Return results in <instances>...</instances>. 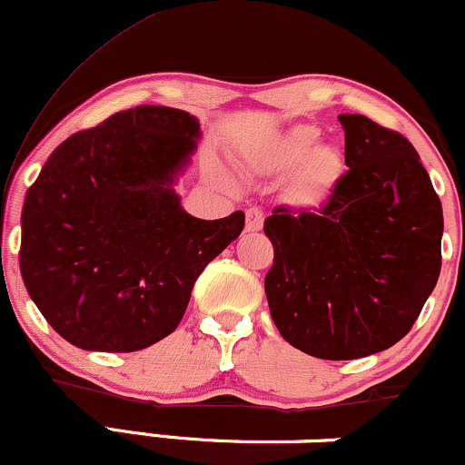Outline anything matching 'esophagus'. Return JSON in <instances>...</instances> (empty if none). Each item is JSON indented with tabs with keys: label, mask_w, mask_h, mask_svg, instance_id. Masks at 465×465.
<instances>
[{
	"label": "esophagus",
	"mask_w": 465,
	"mask_h": 465,
	"mask_svg": "<svg viewBox=\"0 0 465 465\" xmlns=\"http://www.w3.org/2000/svg\"><path fill=\"white\" fill-rule=\"evenodd\" d=\"M264 225V212L258 207H249L247 210V232H260Z\"/></svg>",
	"instance_id": "34e87169"
}]
</instances>
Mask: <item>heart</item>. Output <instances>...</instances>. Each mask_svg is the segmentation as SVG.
I'll return each mask as SVG.
<instances>
[{
  "mask_svg": "<svg viewBox=\"0 0 465 465\" xmlns=\"http://www.w3.org/2000/svg\"><path fill=\"white\" fill-rule=\"evenodd\" d=\"M319 142V131L314 126H297L277 143L271 154L269 165L277 174H288L297 170L291 181V201L297 205H319L330 196L334 185L345 173V159L336 146Z\"/></svg>",
  "mask_w": 465,
  "mask_h": 465,
  "instance_id": "obj_1",
  "label": "heart"
}]
</instances>
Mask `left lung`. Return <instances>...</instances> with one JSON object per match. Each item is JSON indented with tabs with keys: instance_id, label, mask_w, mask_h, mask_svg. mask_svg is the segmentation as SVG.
Masks as SVG:
<instances>
[{
	"instance_id": "8db88e82",
	"label": "left lung",
	"mask_w": 465,
	"mask_h": 465,
	"mask_svg": "<svg viewBox=\"0 0 465 465\" xmlns=\"http://www.w3.org/2000/svg\"><path fill=\"white\" fill-rule=\"evenodd\" d=\"M343 177L319 210L275 207L264 221L271 317L292 348L351 361L413 328L441 269V201L402 133L339 115Z\"/></svg>"
}]
</instances>
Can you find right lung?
<instances>
[{"instance_id": "obj_1", "label": "right lung", "mask_w": 465, "mask_h": 465, "mask_svg": "<svg viewBox=\"0 0 465 465\" xmlns=\"http://www.w3.org/2000/svg\"><path fill=\"white\" fill-rule=\"evenodd\" d=\"M196 137L188 111L135 106L67 137L30 185L21 277L76 348L137 351L174 332L196 277L244 229V212L181 207L173 183Z\"/></svg>"}]
</instances>
